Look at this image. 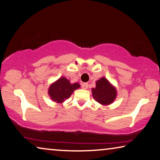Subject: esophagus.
<instances>
[{
    "label": "esophagus",
    "mask_w": 160,
    "mask_h": 160,
    "mask_svg": "<svg viewBox=\"0 0 160 160\" xmlns=\"http://www.w3.org/2000/svg\"><path fill=\"white\" fill-rule=\"evenodd\" d=\"M82 87L83 89H87L88 88V83H83L82 85Z\"/></svg>",
    "instance_id": "esophagus-1"
}]
</instances>
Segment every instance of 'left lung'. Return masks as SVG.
Returning <instances> with one entry per match:
<instances>
[{
  "instance_id": "obj_1",
  "label": "left lung",
  "mask_w": 160,
  "mask_h": 160,
  "mask_svg": "<svg viewBox=\"0 0 160 160\" xmlns=\"http://www.w3.org/2000/svg\"><path fill=\"white\" fill-rule=\"evenodd\" d=\"M92 92L94 100L103 106L112 104L117 95L116 87L104 77L97 81L96 87L92 88Z\"/></svg>"
}]
</instances>
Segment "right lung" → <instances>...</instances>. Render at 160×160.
<instances>
[{
	"label": "right lung",
	"instance_id": "right-lung-1",
	"mask_svg": "<svg viewBox=\"0 0 160 160\" xmlns=\"http://www.w3.org/2000/svg\"><path fill=\"white\" fill-rule=\"evenodd\" d=\"M78 88H80V84L78 83H72L66 78L61 77L50 85L48 94L53 102L62 104Z\"/></svg>",
	"mask_w": 160,
	"mask_h": 160
}]
</instances>
